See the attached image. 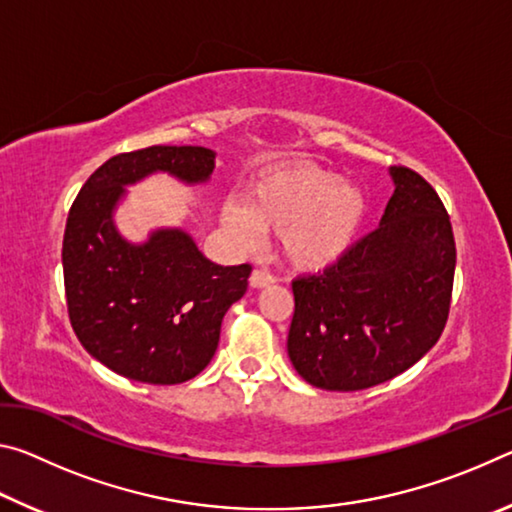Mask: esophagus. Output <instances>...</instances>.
I'll return each instance as SVG.
<instances>
[{
  "label": "esophagus",
  "instance_id": "esophagus-1",
  "mask_svg": "<svg viewBox=\"0 0 512 512\" xmlns=\"http://www.w3.org/2000/svg\"><path fill=\"white\" fill-rule=\"evenodd\" d=\"M273 282H275V277L266 271H253V275H250V287L253 289H266V287H271Z\"/></svg>",
  "mask_w": 512,
  "mask_h": 512
}]
</instances>
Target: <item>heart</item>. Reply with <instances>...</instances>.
Returning <instances> with one entry per match:
<instances>
[{"instance_id": "obj_1", "label": "heart", "mask_w": 512, "mask_h": 512, "mask_svg": "<svg viewBox=\"0 0 512 512\" xmlns=\"http://www.w3.org/2000/svg\"><path fill=\"white\" fill-rule=\"evenodd\" d=\"M368 212V196L357 183L296 164L255 180L244 192V207H225L223 223L244 241H253L257 230L277 232L280 253L293 268L323 271L354 248Z\"/></svg>"}]
</instances>
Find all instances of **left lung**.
Listing matches in <instances>:
<instances>
[{
    "instance_id": "left-lung-1",
    "label": "left lung",
    "mask_w": 512,
    "mask_h": 512,
    "mask_svg": "<svg viewBox=\"0 0 512 512\" xmlns=\"http://www.w3.org/2000/svg\"><path fill=\"white\" fill-rule=\"evenodd\" d=\"M395 192L379 228L341 262L293 280L287 352L323 391H363L420 361L443 334L456 246L433 187L406 167L388 169Z\"/></svg>"
}]
</instances>
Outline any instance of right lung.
<instances>
[{
	"label": "right lung",
	"instance_id": "1",
	"mask_svg": "<svg viewBox=\"0 0 512 512\" xmlns=\"http://www.w3.org/2000/svg\"><path fill=\"white\" fill-rule=\"evenodd\" d=\"M216 153L205 146H149L92 173L67 216L63 273L69 320L103 366L142 384L194 379L212 361L221 320L248 289L250 266H219L183 228H155L144 241L121 235L115 212L128 187L167 173L207 185Z\"/></svg>",
	"mask_w": 512,
	"mask_h": 512
}]
</instances>
